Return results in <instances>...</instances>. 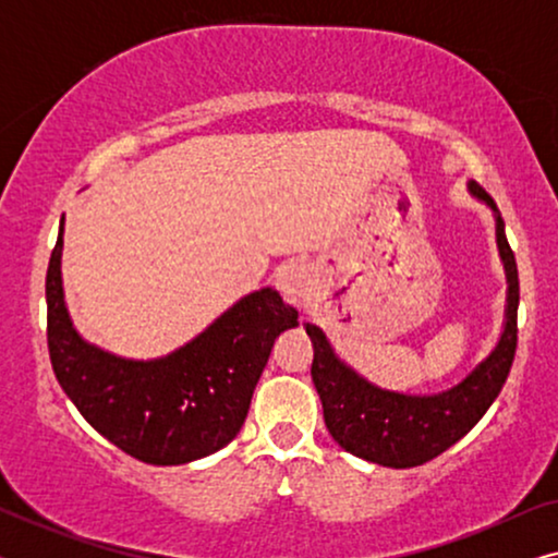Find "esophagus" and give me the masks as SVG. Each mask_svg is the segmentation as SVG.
<instances>
[{
	"label": "esophagus",
	"mask_w": 558,
	"mask_h": 558,
	"mask_svg": "<svg viewBox=\"0 0 558 558\" xmlns=\"http://www.w3.org/2000/svg\"><path fill=\"white\" fill-rule=\"evenodd\" d=\"M312 284H315V281H312L310 266L302 262L287 264L284 269L277 274V289L289 304H294V307H302V304L310 300Z\"/></svg>",
	"instance_id": "obj_1"
}]
</instances>
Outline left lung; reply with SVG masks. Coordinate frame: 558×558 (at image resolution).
Segmentation results:
<instances>
[{"instance_id":"obj_1","label":"left lung","mask_w":558,"mask_h":558,"mask_svg":"<svg viewBox=\"0 0 558 558\" xmlns=\"http://www.w3.org/2000/svg\"><path fill=\"white\" fill-rule=\"evenodd\" d=\"M470 195L485 203L495 216V239L506 266L508 296L506 323L498 345L480 361L460 384L432 396H411L373 386L335 353L327 335L317 325L304 323L315 357V384L327 432L345 452L384 468L407 470L424 464L457 445L498 399L506 384L518 345V266L508 246L506 223L498 205L477 182L468 185Z\"/></svg>"}]
</instances>
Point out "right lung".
Instances as JSON below:
<instances>
[{
	"label": "right lung",
	"instance_id": "obj_1",
	"mask_svg": "<svg viewBox=\"0 0 558 558\" xmlns=\"http://www.w3.org/2000/svg\"><path fill=\"white\" fill-rule=\"evenodd\" d=\"M63 220L45 300L58 384L94 429L147 464H185L223 449L246 422L274 340L296 310L277 289L251 292L170 355L134 361L90 345L73 327L63 294Z\"/></svg>",
	"mask_w": 558,
	"mask_h": 558
}]
</instances>
